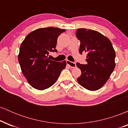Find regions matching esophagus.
Here are the masks:
<instances>
[{
    "instance_id": "1",
    "label": "esophagus",
    "mask_w": 128,
    "mask_h": 128,
    "mask_svg": "<svg viewBox=\"0 0 128 128\" xmlns=\"http://www.w3.org/2000/svg\"><path fill=\"white\" fill-rule=\"evenodd\" d=\"M66 62H67V65H68L71 68H74V67H76V65L75 62H71V61H68V60H67V61H66Z\"/></svg>"
}]
</instances>
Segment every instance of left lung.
<instances>
[{"label": "left lung", "mask_w": 128, "mask_h": 128, "mask_svg": "<svg viewBox=\"0 0 128 128\" xmlns=\"http://www.w3.org/2000/svg\"><path fill=\"white\" fill-rule=\"evenodd\" d=\"M76 35L80 42L79 53L87 52V64H76L81 70L77 80L85 88L98 90L105 85L115 68V50L110 40L96 30L80 28Z\"/></svg>", "instance_id": "left-lung-1"}]
</instances>
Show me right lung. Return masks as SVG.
<instances>
[{
	"mask_svg": "<svg viewBox=\"0 0 128 128\" xmlns=\"http://www.w3.org/2000/svg\"><path fill=\"white\" fill-rule=\"evenodd\" d=\"M65 29L44 28L29 33L22 42L18 56L20 68L29 84L34 88L43 90L56 81L66 61H52L49 53L57 52V39Z\"/></svg>",
	"mask_w": 128,
	"mask_h": 128,
	"instance_id": "obj_1",
	"label": "right lung"
}]
</instances>
